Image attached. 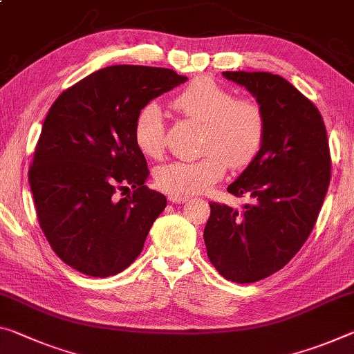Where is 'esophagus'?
I'll use <instances>...</instances> for the list:
<instances>
[{"label": "esophagus", "mask_w": 354, "mask_h": 354, "mask_svg": "<svg viewBox=\"0 0 354 354\" xmlns=\"http://www.w3.org/2000/svg\"><path fill=\"white\" fill-rule=\"evenodd\" d=\"M168 200L171 201V203H184V201H187V197H183V195H170Z\"/></svg>", "instance_id": "esophagus-1"}]
</instances>
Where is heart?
I'll list each match as a JSON object with an SVG mask.
<instances>
[{
  "instance_id": "obj_1",
  "label": "heart",
  "mask_w": 354,
  "mask_h": 354,
  "mask_svg": "<svg viewBox=\"0 0 354 354\" xmlns=\"http://www.w3.org/2000/svg\"><path fill=\"white\" fill-rule=\"evenodd\" d=\"M173 109L203 122L198 159L173 160L156 170V184L170 195L205 192L225 175L228 165L243 168L260 153L266 137V116L261 105L234 97L228 88L209 77H198L171 100ZM133 142L148 159H159L165 149V121L159 105L148 104L133 121Z\"/></svg>"
}]
</instances>
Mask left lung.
I'll return each instance as SVG.
<instances>
[{
  "label": "left lung",
  "mask_w": 354,
  "mask_h": 354,
  "mask_svg": "<svg viewBox=\"0 0 354 354\" xmlns=\"http://www.w3.org/2000/svg\"><path fill=\"white\" fill-rule=\"evenodd\" d=\"M257 97L266 116L260 153L227 190L248 195L243 209L209 203L207 258L232 282L252 283L277 272L315 227L330 181L326 126L312 100L280 75L222 72Z\"/></svg>",
  "instance_id": "left-lung-1"
}]
</instances>
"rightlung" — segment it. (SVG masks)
Segmentation results:
<instances>
[{
	"label": "right lung",
	"mask_w": 354,
	"mask_h": 354,
	"mask_svg": "<svg viewBox=\"0 0 354 354\" xmlns=\"http://www.w3.org/2000/svg\"><path fill=\"white\" fill-rule=\"evenodd\" d=\"M184 82L165 67L110 66L50 106L28 179L39 225L67 266L109 277L140 255L167 198L145 186L149 170L133 121L149 100ZM129 187L133 192L120 199Z\"/></svg>",
	"instance_id": "1"
}]
</instances>
